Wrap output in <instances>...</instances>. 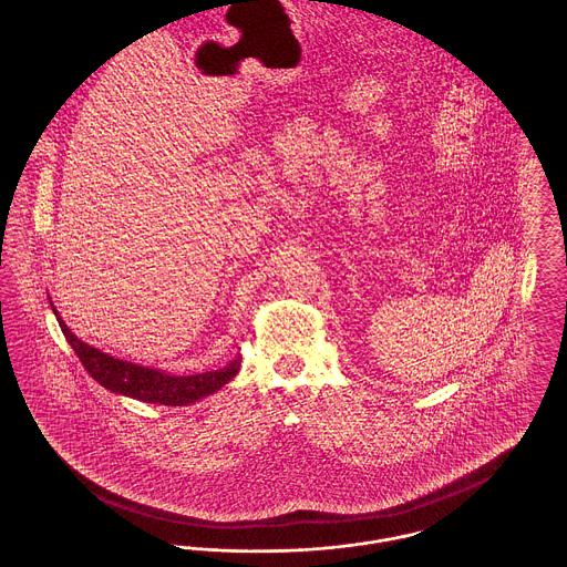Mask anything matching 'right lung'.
Segmentation results:
<instances>
[{
	"label": "right lung",
	"instance_id": "1",
	"mask_svg": "<svg viewBox=\"0 0 567 567\" xmlns=\"http://www.w3.org/2000/svg\"><path fill=\"white\" fill-rule=\"evenodd\" d=\"M53 312L65 340L70 342V347L74 349L84 370L91 374L93 380H97L104 389H109L112 393H121V395L134 398V400L146 402V404H193L210 393H216L240 370L243 359L238 357L227 368L216 370V372H204V374H195V377H169L159 370H151V368H142V365H135L130 361L114 359L106 352L84 344L68 329V324L61 321L54 306Z\"/></svg>",
	"mask_w": 567,
	"mask_h": 567
}]
</instances>
